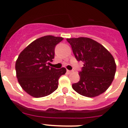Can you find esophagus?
Here are the masks:
<instances>
[{
  "label": "esophagus",
  "instance_id": "esophagus-1",
  "mask_svg": "<svg viewBox=\"0 0 128 128\" xmlns=\"http://www.w3.org/2000/svg\"><path fill=\"white\" fill-rule=\"evenodd\" d=\"M73 72V71L72 70H66V72H67V74H71V73H72V72Z\"/></svg>",
  "mask_w": 128,
  "mask_h": 128
}]
</instances>
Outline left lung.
I'll use <instances>...</instances> for the list:
<instances>
[{
	"mask_svg": "<svg viewBox=\"0 0 128 128\" xmlns=\"http://www.w3.org/2000/svg\"><path fill=\"white\" fill-rule=\"evenodd\" d=\"M75 58L84 63L79 72L80 80L72 88L80 95L94 98L104 93L111 85L116 72L115 60L101 44L85 37L67 38Z\"/></svg>",
	"mask_w": 128,
	"mask_h": 128,
	"instance_id": "obj_1",
	"label": "left lung"
}]
</instances>
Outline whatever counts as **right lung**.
I'll list each match as a JSON object with an SVG mask.
<instances>
[{"mask_svg": "<svg viewBox=\"0 0 128 128\" xmlns=\"http://www.w3.org/2000/svg\"><path fill=\"white\" fill-rule=\"evenodd\" d=\"M63 40L51 35L38 38L19 54L15 63L16 78L24 90L34 98H42L54 92L58 80L66 68L56 69L47 65L54 58V48Z\"/></svg>", "mask_w": 128, "mask_h": 128, "instance_id": "1", "label": "right lung"}]
</instances>
